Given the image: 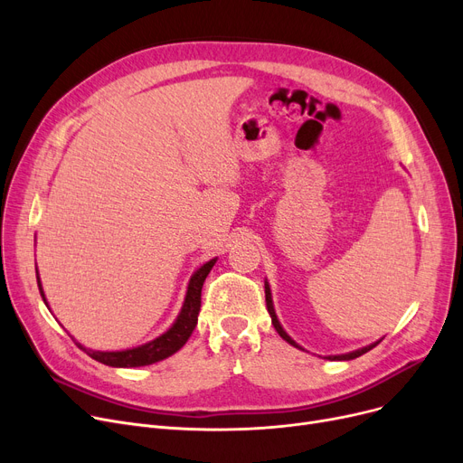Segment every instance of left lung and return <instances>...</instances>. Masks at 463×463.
I'll list each match as a JSON object with an SVG mask.
<instances>
[{
	"mask_svg": "<svg viewBox=\"0 0 463 463\" xmlns=\"http://www.w3.org/2000/svg\"><path fill=\"white\" fill-rule=\"evenodd\" d=\"M264 295H266V307H269V313H270V317H272V325H274V328L278 330V334L285 339L287 344H290L293 347H297V349H302L293 337H290L285 330H283V326H281V323H279V319H278V315H276V309H274V302H272V290H270V285H269V281H264ZM381 342V339H379ZM379 342H375V344H372V345H368V347H362V349H356V351H353V353H347V354H330V356H326L328 360H353V358H356V356H360V354H364V353H368V351H372Z\"/></svg>",
	"mask_w": 463,
	"mask_h": 463,
	"instance_id": "obj_1",
	"label": "left lung"
}]
</instances>
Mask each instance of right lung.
<instances>
[{
  "instance_id": "1",
  "label": "right lung",
  "mask_w": 463,
  "mask_h": 463,
  "mask_svg": "<svg viewBox=\"0 0 463 463\" xmlns=\"http://www.w3.org/2000/svg\"><path fill=\"white\" fill-rule=\"evenodd\" d=\"M217 257L210 259L208 262H204L199 270H194L189 283H187V290H185V298H184V306L178 313L176 321L173 323L166 332H163L159 337L152 339V342L133 347V349H124V351H93V349H86L84 345H80L79 342H75L86 354H90L93 360L107 364V366L112 368H138V366H150V364H156L159 360L168 358L170 354H175L176 351H180L185 342L189 339V335L193 334L194 326H197L199 321V311H201V293H203V285L206 276L210 274V270L213 269ZM37 285H39V293L46 302L44 290L41 285V278H39V270H37Z\"/></svg>"
}]
</instances>
